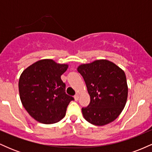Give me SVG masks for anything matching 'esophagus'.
Listing matches in <instances>:
<instances>
[{
  "mask_svg": "<svg viewBox=\"0 0 152 152\" xmlns=\"http://www.w3.org/2000/svg\"><path fill=\"white\" fill-rule=\"evenodd\" d=\"M74 99L76 101L78 100V99H79V96H78V94H76V95L74 96Z\"/></svg>",
  "mask_w": 152,
  "mask_h": 152,
  "instance_id": "esophagus-1",
  "label": "esophagus"
}]
</instances>
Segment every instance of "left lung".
Listing matches in <instances>:
<instances>
[{"instance_id": "obj_1", "label": "left lung", "mask_w": 152, "mask_h": 152, "mask_svg": "<svg viewBox=\"0 0 152 152\" xmlns=\"http://www.w3.org/2000/svg\"><path fill=\"white\" fill-rule=\"evenodd\" d=\"M77 71L84 79L91 99L88 106L82 108L85 119L96 126L114 121L127 100L128 86L124 71L104 59L81 64Z\"/></svg>"}]
</instances>
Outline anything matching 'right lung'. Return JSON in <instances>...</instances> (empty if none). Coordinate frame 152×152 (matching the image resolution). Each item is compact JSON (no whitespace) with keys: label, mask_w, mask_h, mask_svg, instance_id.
<instances>
[{"label":"right lung","mask_w":152,"mask_h":152,"mask_svg":"<svg viewBox=\"0 0 152 152\" xmlns=\"http://www.w3.org/2000/svg\"><path fill=\"white\" fill-rule=\"evenodd\" d=\"M67 69V64L43 59L28 66L20 75V101L31 116L40 123L50 124L60 121L74 99L66 94V84L61 78Z\"/></svg>","instance_id":"add662e5"}]
</instances>
